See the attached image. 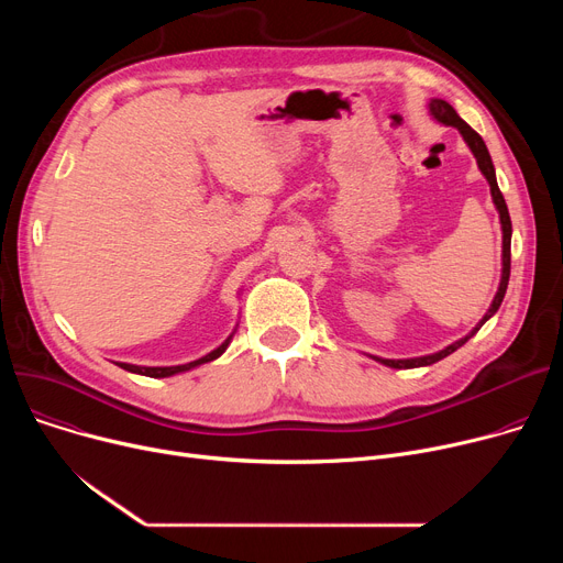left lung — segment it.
Segmentation results:
<instances>
[{"instance_id":"left-lung-1","label":"left lung","mask_w":563,"mask_h":563,"mask_svg":"<svg viewBox=\"0 0 563 563\" xmlns=\"http://www.w3.org/2000/svg\"><path fill=\"white\" fill-rule=\"evenodd\" d=\"M429 111H431V115L435 118L438 123H442V125H452V128H456L459 132H461V136H463V141L467 143V147L472 151V155H475V159H477V166H479V170L484 173V177L488 180V185H490V196H493V202H495V207H497V212H499V223H501V278H499V287H497V291H495V299H493V303H490V308H488V312L484 314V319L477 323L475 329H472L465 338H461V340H456V342H452L450 346H445L442 351H438V353H431V356H420V358H406V361H390V358H378V356H369V358H374V361H378L380 365H388V367H395V369H412V367H424V365H433V363H438V361H442V358H448L450 353H454L459 346H463L472 335H475L484 323L499 310V306H501V299H505V294H507V285H509V274H511V217H509V210H507V202H505V196H501V191H499V187H497V177H495V166H493V159H490V155H488V147H486V143H484V139L472 130L463 118L454 111V107L450 104V102H445V100H431L429 102Z\"/></svg>"}]
</instances>
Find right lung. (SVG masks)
<instances>
[{"instance_id":"right-lung-1","label":"right lung","mask_w":563,"mask_h":563,"mask_svg":"<svg viewBox=\"0 0 563 563\" xmlns=\"http://www.w3.org/2000/svg\"><path fill=\"white\" fill-rule=\"evenodd\" d=\"M232 335H234V333H232ZM232 335H230L223 344H219L214 351L207 353V356H202V358H198V361H191V363H185V365H173V367H141V365H130V363H115V365L128 369V372H132V374L151 376V378H166V376H173V374L189 372V369H194V367H198V365H205V363H210V361H217V358L221 356V353L228 349Z\"/></svg>"}]
</instances>
